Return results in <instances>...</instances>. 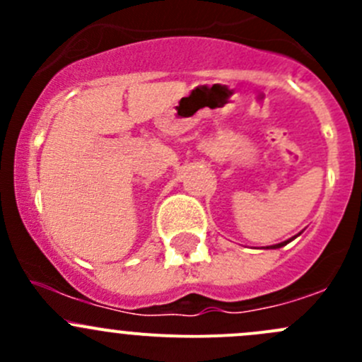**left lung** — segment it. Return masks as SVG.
Masks as SVG:
<instances>
[{"mask_svg": "<svg viewBox=\"0 0 362 362\" xmlns=\"http://www.w3.org/2000/svg\"><path fill=\"white\" fill-rule=\"evenodd\" d=\"M286 243H287V242H284V243H279V245H273L272 249H280V247H284V245H286Z\"/></svg>", "mask_w": 362, "mask_h": 362, "instance_id": "left-lung-1", "label": "left lung"}]
</instances>
